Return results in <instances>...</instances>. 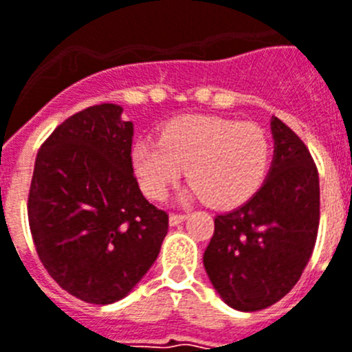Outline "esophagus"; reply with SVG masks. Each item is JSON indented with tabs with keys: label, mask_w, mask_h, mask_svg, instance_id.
Wrapping results in <instances>:
<instances>
[{
	"label": "esophagus",
	"mask_w": 352,
	"mask_h": 352,
	"mask_svg": "<svg viewBox=\"0 0 352 352\" xmlns=\"http://www.w3.org/2000/svg\"><path fill=\"white\" fill-rule=\"evenodd\" d=\"M186 219V214H171L170 216V225L171 227H175V225L182 223Z\"/></svg>",
	"instance_id": "1"
}]
</instances>
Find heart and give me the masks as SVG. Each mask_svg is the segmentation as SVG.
Wrapping results in <instances>:
<instances>
[{
  "instance_id": "heart-1",
  "label": "heart",
  "mask_w": 352,
  "mask_h": 352,
  "mask_svg": "<svg viewBox=\"0 0 352 352\" xmlns=\"http://www.w3.org/2000/svg\"><path fill=\"white\" fill-rule=\"evenodd\" d=\"M133 164L149 197L162 199L188 168L186 199L214 208L248 201L270 166V138L254 123L218 116H182L162 129L160 142L140 140Z\"/></svg>"
}]
</instances>
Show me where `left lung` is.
Masks as SVG:
<instances>
[{
	"label": "left lung",
	"instance_id": "1",
	"mask_svg": "<svg viewBox=\"0 0 352 352\" xmlns=\"http://www.w3.org/2000/svg\"><path fill=\"white\" fill-rule=\"evenodd\" d=\"M273 162L256 194L214 219L203 254L212 286L230 308L256 312L301 278L319 227V175L302 140L272 118Z\"/></svg>",
	"mask_w": 352,
	"mask_h": 352
}]
</instances>
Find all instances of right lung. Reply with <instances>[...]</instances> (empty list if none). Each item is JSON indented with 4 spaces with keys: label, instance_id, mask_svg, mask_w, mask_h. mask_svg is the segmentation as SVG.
<instances>
[{
    "label": "right lung",
    "instance_id": "obj_1",
    "mask_svg": "<svg viewBox=\"0 0 352 352\" xmlns=\"http://www.w3.org/2000/svg\"><path fill=\"white\" fill-rule=\"evenodd\" d=\"M122 112L101 103L60 123L36 155L27 203L40 262L92 305L123 299L168 234V214L142 195L133 173L134 127Z\"/></svg>",
    "mask_w": 352,
    "mask_h": 352
}]
</instances>
